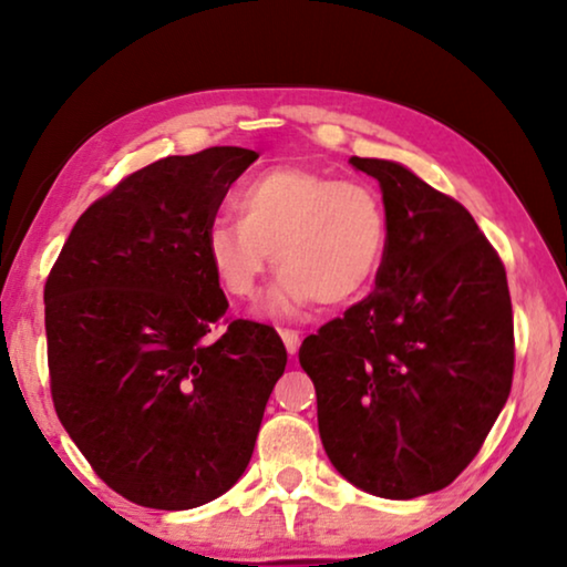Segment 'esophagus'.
I'll use <instances>...</instances> for the list:
<instances>
[{"mask_svg": "<svg viewBox=\"0 0 567 567\" xmlns=\"http://www.w3.org/2000/svg\"><path fill=\"white\" fill-rule=\"evenodd\" d=\"M281 332V340H284V346H286V351H289V355H297L299 353V332L297 330H278Z\"/></svg>", "mask_w": 567, "mask_h": 567, "instance_id": "1", "label": "esophagus"}]
</instances>
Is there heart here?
Segmentation results:
<instances>
[{
  "label": "heart",
  "instance_id": "1",
  "mask_svg": "<svg viewBox=\"0 0 567 567\" xmlns=\"http://www.w3.org/2000/svg\"><path fill=\"white\" fill-rule=\"evenodd\" d=\"M231 204L237 219L214 216L206 224V258L229 297L252 299L274 252L281 274L262 305L268 317H297L317 299L351 305L382 268L390 229L369 185L274 167L239 185Z\"/></svg>",
  "mask_w": 567,
  "mask_h": 567
}]
</instances>
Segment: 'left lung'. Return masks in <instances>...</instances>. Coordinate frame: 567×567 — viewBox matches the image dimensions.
Masks as SVG:
<instances>
[{
    "instance_id": "1",
    "label": "left lung",
    "mask_w": 567,
    "mask_h": 567,
    "mask_svg": "<svg viewBox=\"0 0 567 567\" xmlns=\"http://www.w3.org/2000/svg\"><path fill=\"white\" fill-rule=\"evenodd\" d=\"M377 289L299 348L332 467L379 498L436 493L475 460L514 379L506 268L472 214L390 159Z\"/></svg>"
}]
</instances>
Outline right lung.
<instances>
[{
	"label": "right lung",
	"mask_w": 567,
	"mask_h": 567,
	"mask_svg": "<svg viewBox=\"0 0 567 567\" xmlns=\"http://www.w3.org/2000/svg\"><path fill=\"white\" fill-rule=\"evenodd\" d=\"M255 159L212 146L136 169L76 219L45 281L53 408L100 480L138 506L227 493L286 369L268 324L208 338L229 301L204 231Z\"/></svg>",
	"instance_id": "1"
}]
</instances>
